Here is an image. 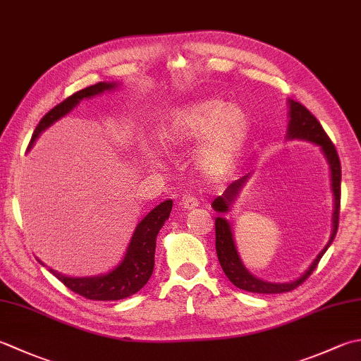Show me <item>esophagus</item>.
Returning <instances> with one entry per match:
<instances>
[{"label": "esophagus", "instance_id": "obj_1", "mask_svg": "<svg viewBox=\"0 0 361 361\" xmlns=\"http://www.w3.org/2000/svg\"><path fill=\"white\" fill-rule=\"evenodd\" d=\"M199 204H200L199 199H195V197L190 195V194L183 197V200H181V207L185 209H194V208L199 207Z\"/></svg>", "mask_w": 361, "mask_h": 361}]
</instances>
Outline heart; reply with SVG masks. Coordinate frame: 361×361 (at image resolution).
I'll list each match as a JSON object with an SVG mask.
<instances>
[{
  "instance_id": "heart-1",
  "label": "heart",
  "mask_w": 361,
  "mask_h": 361,
  "mask_svg": "<svg viewBox=\"0 0 361 361\" xmlns=\"http://www.w3.org/2000/svg\"><path fill=\"white\" fill-rule=\"evenodd\" d=\"M249 134V117L239 106L221 100H202L176 109L169 118L162 137L171 147L183 148L204 142L195 164L203 173L221 175L235 164Z\"/></svg>"
}]
</instances>
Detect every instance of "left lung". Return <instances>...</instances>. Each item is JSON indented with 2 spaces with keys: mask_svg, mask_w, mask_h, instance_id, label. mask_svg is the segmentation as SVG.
<instances>
[{
  "mask_svg": "<svg viewBox=\"0 0 361 361\" xmlns=\"http://www.w3.org/2000/svg\"><path fill=\"white\" fill-rule=\"evenodd\" d=\"M289 128H288V137L289 139H305L310 142H314L322 148L324 154L330 164L331 171V190H334L335 195V213H334V233H331L330 241L327 245L324 247L322 252L316 257L313 264L308 267V271L302 275L300 279L291 283H269V281H263L245 269L243 261L239 259V255L236 252L235 241H233V233L230 228V224L225 221L224 217H216V253L219 258V263H221L222 269L227 275L228 280L233 285L238 286L239 289H244V291L249 293H258V294H280V293H288L293 291L298 286H300L303 281H305L310 275L313 274L316 266L319 264L324 253L334 243L338 231V222H340V203H341V162L340 157H338V152L331 142L327 133L324 131L322 125L319 123L312 112H310L305 106L300 104L299 102L289 100ZM247 176H243L241 180H238L227 188V190L213 202V208L217 213H227L228 207L236 199L239 189L244 186L247 181Z\"/></svg>",
  "mask_w": 361,
  "mask_h": 361,
  "instance_id": "1",
  "label": "left lung"
}]
</instances>
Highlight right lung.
Segmentation results:
<instances>
[{
	"mask_svg": "<svg viewBox=\"0 0 361 361\" xmlns=\"http://www.w3.org/2000/svg\"><path fill=\"white\" fill-rule=\"evenodd\" d=\"M114 84L108 82H97L94 86H89L82 90L75 92L73 95L67 97L66 100L56 104L53 109H49L47 114L40 118L39 125L35 126L34 134L31 137L30 145L37 139L39 134L44 131L47 126L51 125L56 120L66 116L68 111H72L75 106L80 103L82 98L94 97L102 92L112 89ZM172 211V200H166L159 203L157 208H153L148 213L134 231L133 239L128 247V252L114 271L102 275V277H90V279H72L63 277V275L54 272L63 285L73 293L82 295L89 300H120L130 295L136 294L142 288L148 279L152 277L154 267V249H157V236L164 225L166 219Z\"/></svg>",
	"mask_w": 361,
	"mask_h": 361,
	"instance_id": "right-lung-1",
	"label": "right lung"
}]
</instances>
